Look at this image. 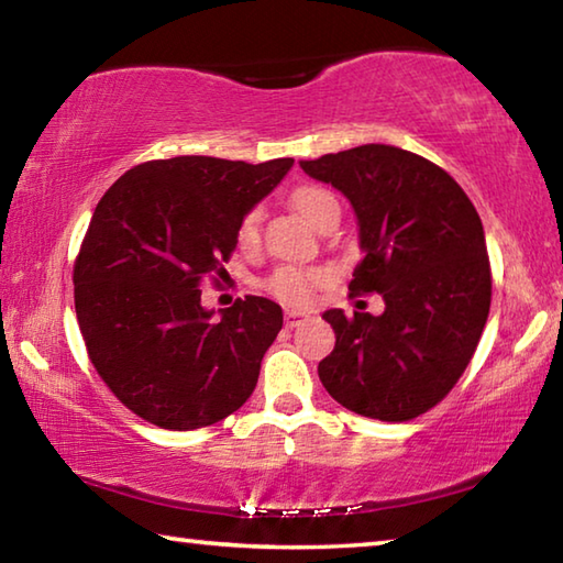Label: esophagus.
Instances as JSON below:
<instances>
[{"instance_id": "1", "label": "esophagus", "mask_w": 563, "mask_h": 563, "mask_svg": "<svg viewBox=\"0 0 563 563\" xmlns=\"http://www.w3.org/2000/svg\"><path fill=\"white\" fill-rule=\"evenodd\" d=\"M308 320V312H298V310H288L285 312V328H298L302 322Z\"/></svg>"}]
</instances>
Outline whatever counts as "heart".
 <instances>
[{"label": "heart", "instance_id": "heart-1", "mask_svg": "<svg viewBox=\"0 0 563 563\" xmlns=\"http://www.w3.org/2000/svg\"><path fill=\"white\" fill-rule=\"evenodd\" d=\"M292 206L298 208V213L305 218V221L312 223L316 228L330 211H340L338 198L320 186L295 188ZM261 231H263V208L253 206L251 211H245L241 223H238V233H235L238 247L245 253L258 251ZM325 280H328L325 271L298 268V265H280V268L265 280V290H268L273 298H278L288 305H308L312 300V292H316L320 285H325Z\"/></svg>", "mask_w": 563, "mask_h": 563}]
</instances>
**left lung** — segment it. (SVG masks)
Instances as JSON below:
<instances>
[{
  "instance_id": "1",
  "label": "left lung",
  "mask_w": 563,
  "mask_h": 563,
  "mask_svg": "<svg viewBox=\"0 0 563 563\" xmlns=\"http://www.w3.org/2000/svg\"><path fill=\"white\" fill-rule=\"evenodd\" d=\"M310 178L350 198L365 251L350 298L379 292L383 316L328 310L335 350L318 375L362 417L407 422L440 405L487 325L492 268L470 196L432 161L367 144L300 161Z\"/></svg>"
}]
</instances>
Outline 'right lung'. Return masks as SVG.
<instances>
[{"instance_id": "1", "label": "right lung", "mask_w": 563, "mask_h": 563, "mask_svg": "<svg viewBox=\"0 0 563 563\" xmlns=\"http://www.w3.org/2000/svg\"><path fill=\"white\" fill-rule=\"evenodd\" d=\"M290 166L158 158L103 194L74 261V305L93 369L133 415L188 432L253 395L283 328L280 305L245 295L213 320L201 280L223 278L238 223Z\"/></svg>"}]
</instances>
